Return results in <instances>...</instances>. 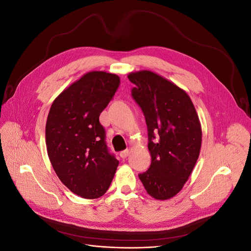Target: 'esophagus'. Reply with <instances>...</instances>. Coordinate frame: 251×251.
<instances>
[{
  "mask_svg": "<svg viewBox=\"0 0 251 251\" xmlns=\"http://www.w3.org/2000/svg\"><path fill=\"white\" fill-rule=\"evenodd\" d=\"M128 153H130V150H128V149L121 151H120V157H121V158H126L127 155H128Z\"/></svg>",
  "mask_w": 251,
  "mask_h": 251,
  "instance_id": "1",
  "label": "esophagus"
}]
</instances>
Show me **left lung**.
<instances>
[{
	"label": "left lung",
	"mask_w": 251,
	"mask_h": 251,
	"mask_svg": "<svg viewBox=\"0 0 251 251\" xmlns=\"http://www.w3.org/2000/svg\"><path fill=\"white\" fill-rule=\"evenodd\" d=\"M132 97L146 118L151 162L139 174L149 195L166 200L178 194L198 160L202 141L199 117L189 96L151 71L131 73Z\"/></svg>",
	"instance_id": "obj_1"
}]
</instances>
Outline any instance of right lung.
Here are the masks:
<instances>
[{
    "label": "right lung",
    "mask_w": 251,
    "mask_h": 251,
    "mask_svg": "<svg viewBox=\"0 0 251 251\" xmlns=\"http://www.w3.org/2000/svg\"><path fill=\"white\" fill-rule=\"evenodd\" d=\"M119 85L116 74L89 72L63 91L50 108L46 124L50 162L60 181L81 198L101 197L118 166L100 115Z\"/></svg>",
    "instance_id": "1"
}]
</instances>
